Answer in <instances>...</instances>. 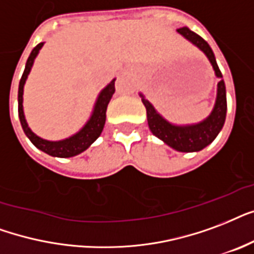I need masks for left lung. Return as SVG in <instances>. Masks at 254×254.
I'll return each mask as SVG.
<instances>
[{
	"label": "left lung",
	"instance_id": "left-lung-1",
	"mask_svg": "<svg viewBox=\"0 0 254 254\" xmlns=\"http://www.w3.org/2000/svg\"><path fill=\"white\" fill-rule=\"evenodd\" d=\"M178 33H180L184 38L193 43L194 46H197L209 60L212 67L215 70L216 76L223 78V74L216 64L215 54L212 52L211 46L200 35L190 30L188 27H180L178 29ZM140 96L141 102L147 110V122H148L151 132L156 137H159L160 140L164 141L166 144H168L176 151H180V152H197V151L205 148L208 144H211L223 128L225 117H227V91H225L224 79L217 83V96H216V103L212 113L209 114L207 119H204L196 125H172L154 109V106L145 99L143 94H140Z\"/></svg>",
	"mask_w": 254,
	"mask_h": 254
}]
</instances>
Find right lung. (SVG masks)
<instances>
[{
  "label": "right lung",
  "instance_id": "right-lung-1",
  "mask_svg": "<svg viewBox=\"0 0 254 254\" xmlns=\"http://www.w3.org/2000/svg\"><path fill=\"white\" fill-rule=\"evenodd\" d=\"M43 46V42L38 43L37 46L31 50L30 56L27 58L26 66H25V71H23L21 80H19L18 87V115L19 122L22 126L23 132L26 133V136L30 139L33 144L39 148L43 152H46L50 156H57V158H71L75 155H79L83 152L94 143V141L99 137V135L103 131L106 123V111H107V106L109 102L113 98V94L115 92V79H113L107 86H106L95 102L94 106V111H92L91 117L87 121V123L82 127L76 133L72 136L66 137L64 140L52 141L42 139V137L37 136L27 126V122L25 119V114H23V86L27 79V75L30 72L33 64H34L35 57L38 56L41 47Z\"/></svg>",
  "mask_w": 254,
  "mask_h": 254
}]
</instances>
